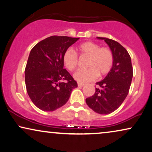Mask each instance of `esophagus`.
I'll list each match as a JSON object with an SVG mask.
<instances>
[{
	"instance_id": "obj_1",
	"label": "esophagus",
	"mask_w": 152,
	"mask_h": 152,
	"mask_svg": "<svg viewBox=\"0 0 152 152\" xmlns=\"http://www.w3.org/2000/svg\"><path fill=\"white\" fill-rule=\"evenodd\" d=\"M78 87H83V86H84V83H78Z\"/></svg>"
}]
</instances>
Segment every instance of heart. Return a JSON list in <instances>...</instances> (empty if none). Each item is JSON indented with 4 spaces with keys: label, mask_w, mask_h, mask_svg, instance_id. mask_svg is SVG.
<instances>
[{
    "label": "heart",
    "mask_w": 152,
    "mask_h": 152,
    "mask_svg": "<svg viewBox=\"0 0 152 152\" xmlns=\"http://www.w3.org/2000/svg\"><path fill=\"white\" fill-rule=\"evenodd\" d=\"M76 50L80 58H88L86 69L76 72L74 77L80 83L92 81L97 76H103L108 74L112 69L114 64V54L108 46H100L93 42H86L76 46ZM62 60L65 67L69 71H74L78 67L79 59L74 50L66 49L64 51Z\"/></svg>",
    "instance_id": "1"
}]
</instances>
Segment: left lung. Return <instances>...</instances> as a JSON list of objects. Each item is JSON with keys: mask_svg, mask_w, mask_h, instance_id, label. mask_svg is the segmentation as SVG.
<instances>
[{"mask_svg": "<svg viewBox=\"0 0 152 152\" xmlns=\"http://www.w3.org/2000/svg\"><path fill=\"white\" fill-rule=\"evenodd\" d=\"M98 39H104L112 49L114 64L106 77L96 83L98 88L95 89L94 94L86 102L94 112L107 115L117 110L128 95L133 75V66L128 51L120 43L105 37Z\"/></svg>", "mask_w": 152, "mask_h": 152, "instance_id": "1", "label": "left lung"}]
</instances>
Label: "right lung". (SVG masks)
<instances>
[{"label":"right lung","instance_id":"1","mask_svg":"<svg viewBox=\"0 0 152 152\" xmlns=\"http://www.w3.org/2000/svg\"><path fill=\"white\" fill-rule=\"evenodd\" d=\"M79 38L50 36L32 48L25 69L26 90L40 110L53 111L67 102L78 84L64 69L62 56Z\"/></svg>","mask_w":152,"mask_h":152}]
</instances>
